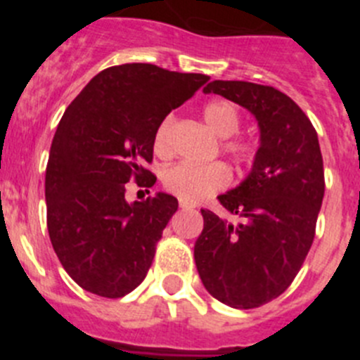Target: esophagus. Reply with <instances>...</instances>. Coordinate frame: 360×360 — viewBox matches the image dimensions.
Here are the masks:
<instances>
[{"label":"esophagus","instance_id":"obj_1","mask_svg":"<svg viewBox=\"0 0 360 360\" xmlns=\"http://www.w3.org/2000/svg\"><path fill=\"white\" fill-rule=\"evenodd\" d=\"M180 209H195V205L191 202H186V200H180Z\"/></svg>","mask_w":360,"mask_h":360}]
</instances>
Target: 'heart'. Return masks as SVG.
I'll return each instance as SVG.
<instances>
[{"label": "heart", "mask_w": 360, "mask_h": 360, "mask_svg": "<svg viewBox=\"0 0 360 360\" xmlns=\"http://www.w3.org/2000/svg\"><path fill=\"white\" fill-rule=\"evenodd\" d=\"M203 120L214 135L221 136V149L238 164L250 162L254 157V146L249 141L232 136L240 129L241 117L238 108L229 101H212L203 108ZM173 128V117L162 120L155 133V153L164 157L169 151V131ZM231 182V173L224 164H187L180 162L164 171V186L173 195L180 196L186 202H200L211 196L214 191L224 189Z\"/></svg>", "instance_id": "obj_1"}]
</instances>
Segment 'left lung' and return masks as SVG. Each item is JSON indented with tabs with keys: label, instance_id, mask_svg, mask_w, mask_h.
<instances>
[{
	"label": "left lung",
	"instance_id": "left-lung-1",
	"mask_svg": "<svg viewBox=\"0 0 360 360\" xmlns=\"http://www.w3.org/2000/svg\"><path fill=\"white\" fill-rule=\"evenodd\" d=\"M203 91L249 110L259 148L243 182L218 196L238 221L202 209L196 269L227 307H262L290 287L314 241L324 196L319 141L303 110L272 86L212 81Z\"/></svg>",
	"mask_w": 360,
	"mask_h": 360
}]
</instances>
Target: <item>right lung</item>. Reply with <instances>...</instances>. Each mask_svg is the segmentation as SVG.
<instances>
[{
	"label": "right lung",
	"mask_w": 360,
	"mask_h": 360,
	"mask_svg": "<svg viewBox=\"0 0 360 360\" xmlns=\"http://www.w3.org/2000/svg\"><path fill=\"white\" fill-rule=\"evenodd\" d=\"M207 81L144 63L111 66L66 108L46 165V225L63 269L84 290L115 299L144 281L178 200L157 193L129 203L126 184H155L144 164L158 126Z\"/></svg>",
	"instance_id": "obj_1"
}]
</instances>
